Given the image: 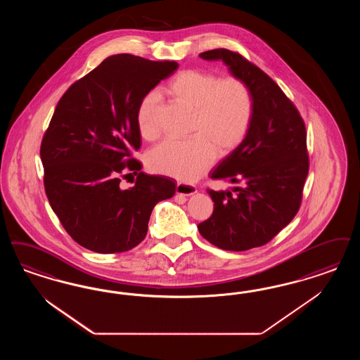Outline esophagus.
<instances>
[{"label": "esophagus", "instance_id": "1", "mask_svg": "<svg viewBox=\"0 0 360 360\" xmlns=\"http://www.w3.org/2000/svg\"><path fill=\"white\" fill-rule=\"evenodd\" d=\"M176 194H184V195H193L197 193V187L188 184H184V182H178L176 187H175Z\"/></svg>", "mask_w": 360, "mask_h": 360}]
</instances>
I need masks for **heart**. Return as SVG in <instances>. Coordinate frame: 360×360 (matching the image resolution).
Listing matches in <instances>:
<instances>
[{"mask_svg":"<svg viewBox=\"0 0 360 360\" xmlns=\"http://www.w3.org/2000/svg\"><path fill=\"white\" fill-rule=\"evenodd\" d=\"M176 104L191 112L185 141H165L148 154L155 173L179 181H194L205 173L214 155L224 158L243 143L255 115V99L240 77H224L200 70L176 73L163 88ZM158 94L147 92L136 107V127L144 139H155Z\"/></svg>","mask_w":360,"mask_h":360,"instance_id":"obj_1","label":"heart"}]
</instances>
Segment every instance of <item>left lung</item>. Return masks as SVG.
Wrapping results in <instances>:
<instances>
[{
	"instance_id": "left-lung-1",
	"label": "left lung",
	"mask_w": 360,
	"mask_h": 360,
	"mask_svg": "<svg viewBox=\"0 0 360 360\" xmlns=\"http://www.w3.org/2000/svg\"><path fill=\"white\" fill-rule=\"evenodd\" d=\"M200 56L222 60L234 77L244 80L255 99V115L243 143L210 174L240 186L207 188L214 210L198 231L219 249L249 250L268 244L300 209L309 170L305 124L281 88L240 53L219 48Z\"/></svg>"
}]
</instances>
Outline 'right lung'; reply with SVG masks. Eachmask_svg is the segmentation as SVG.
I'll use <instances>...</instances> for the list:
<instances>
[{"instance_id": "obj_1", "label": "right lung", "mask_w": 360, "mask_h": 360, "mask_svg": "<svg viewBox=\"0 0 360 360\" xmlns=\"http://www.w3.org/2000/svg\"><path fill=\"white\" fill-rule=\"evenodd\" d=\"M176 68L175 61L114 55L58 101L40 147L44 187L63 228L88 250L120 253L141 244L154 206L175 193L173 179L142 173L131 153L141 147L139 101ZM127 171L137 179L122 189Z\"/></svg>"}]
</instances>
